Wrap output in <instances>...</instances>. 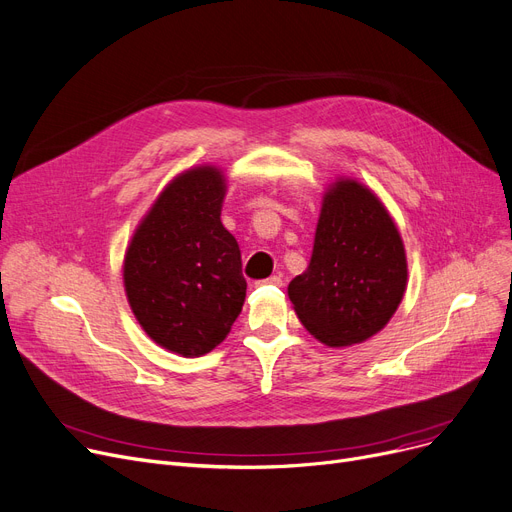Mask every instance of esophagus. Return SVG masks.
<instances>
[{
  "label": "esophagus",
  "instance_id": "esophagus-1",
  "mask_svg": "<svg viewBox=\"0 0 512 512\" xmlns=\"http://www.w3.org/2000/svg\"><path fill=\"white\" fill-rule=\"evenodd\" d=\"M260 283H262V285H277V287H281V285H283V279H281L279 275H273V277H269V279H262Z\"/></svg>",
  "mask_w": 512,
  "mask_h": 512
}]
</instances>
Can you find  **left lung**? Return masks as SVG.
<instances>
[{
    "label": "left lung",
    "mask_w": 512,
    "mask_h": 512,
    "mask_svg": "<svg viewBox=\"0 0 512 512\" xmlns=\"http://www.w3.org/2000/svg\"><path fill=\"white\" fill-rule=\"evenodd\" d=\"M406 254L383 204L356 181L323 200L312 258L287 294L302 325L327 346L369 339L392 319L406 289Z\"/></svg>",
    "instance_id": "1"
}]
</instances>
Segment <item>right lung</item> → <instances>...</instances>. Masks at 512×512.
Wrapping results in <instances>:
<instances>
[{"label":"right lung","instance_id":"right-lung-1","mask_svg":"<svg viewBox=\"0 0 512 512\" xmlns=\"http://www.w3.org/2000/svg\"><path fill=\"white\" fill-rule=\"evenodd\" d=\"M223 175L191 168L143 218L125 256L129 304L156 344L202 356L231 331L246 300L237 239L221 223Z\"/></svg>","mask_w":512,"mask_h":512}]
</instances>
